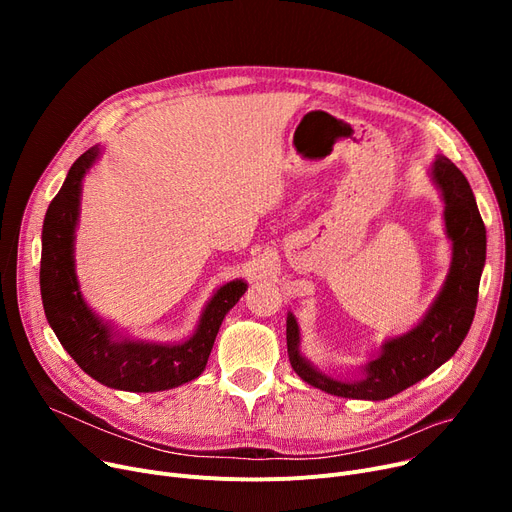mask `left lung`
<instances>
[{
  "label": "left lung",
  "mask_w": 512,
  "mask_h": 512,
  "mask_svg": "<svg viewBox=\"0 0 512 512\" xmlns=\"http://www.w3.org/2000/svg\"><path fill=\"white\" fill-rule=\"evenodd\" d=\"M427 172L444 203V228L452 251L450 270L438 297L411 330L386 338L378 355L361 365L357 378H334L315 367L301 351V328L297 317L288 311V359L309 386L342 398L386 400L434 373L463 344L486 265V226L465 174L448 157L436 155Z\"/></svg>",
  "instance_id": "obj_1"
}]
</instances>
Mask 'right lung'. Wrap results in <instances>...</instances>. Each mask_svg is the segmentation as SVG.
Listing matches in <instances>:
<instances>
[{
  "label": "right lung",
  "instance_id": "1",
  "mask_svg": "<svg viewBox=\"0 0 512 512\" xmlns=\"http://www.w3.org/2000/svg\"><path fill=\"white\" fill-rule=\"evenodd\" d=\"M101 151L103 147L95 145L74 161L45 213L39 280L47 324L76 365L107 388L124 392L178 388L203 373L222 321L245 294L247 282L232 280L215 288L197 328L180 342L132 338L99 317L80 292L74 245L83 182Z\"/></svg>",
  "mask_w": 512,
  "mask_h": 512
}]
</instances>
